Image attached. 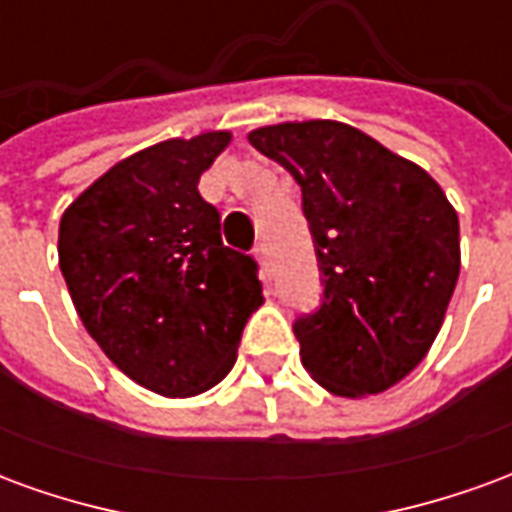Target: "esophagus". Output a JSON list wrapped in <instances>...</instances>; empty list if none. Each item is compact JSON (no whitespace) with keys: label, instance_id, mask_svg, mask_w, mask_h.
Masks as SVG:
<instances>
[{"label":"esophagus","instance_id":"esophagus-1","mask_svg":"<svg viewBox=\"0 0 512 512\" xmlns=\"http://www.w3.org/2000/svg\"><path fill=\"white\" fill-rule=\"evenodd\" d=\"M255 257H257V263H260V268H263V271H268V246L266 244L255 246Z\"/></svg>","mask_w":512,"mask_h":512}]
</instances>
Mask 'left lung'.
Wrapping results in <instances>:
<instances>
[{"mask_svg":"<svg viewBox=\"0 0 512 512\" xmlns=\"http://www.w3.org/2000/svg\"><path fill=\"white\" fill-rule=\"evenodd\" d=\"M249 142L301 186L323 304L296 321L323 389L367 397L428 356L461 274L458 213L425 169L340 120L277 123Z\"/></svg>","mask_w":512,"mask_h":512,"instance_id":"left-lung-1","label":"left lung"}]
</instances>
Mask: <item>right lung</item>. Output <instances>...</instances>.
<instances>
[{"mask_svg": "<svg viewBox=\"0 0 512 512\" xmlns=\"http://www.w3.org/2000/svg\"><path fill=\"white\" fill-rule=\"evenodd\" d=\"M230 139L205 131L145 147L60 219V271L84 329L156 395L194 397L219 384L263 304L257 263L222 244V216L197 189Z\"/></svg>", "mask_w": 512, "mask_h": 512, "instance_id": "right-lung-1", "label": "right lung"}]
</instances>
